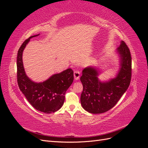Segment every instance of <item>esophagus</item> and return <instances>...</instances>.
<instances>
[{
	"label": "esophagus",
	"mask_w": 148,
	"mask_h": 148,
	"mask_svg": "<svg viewBox=\"0 0 148 148\" xmlns=\"http://www.w3.org/2000/svg\"><path fill=\"white\" fill-rule=\"evenodd\" d=\"M79 75H80L79 71H74V78L76 80H77V79H79Z\"/></svg>",
	"instance_id": "obj_1"
}]
</instances>
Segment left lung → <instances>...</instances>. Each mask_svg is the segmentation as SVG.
I'll return each instance as SVG.
<instances>
[{
	"mask_svg": "<svg viewBox=\"0 0 148 148\" xmlns=\"http://www.w3.org/2000/svg\"><path fill=\"white\" fill-rule=\"evenodd\" d=\"M121 56V68L117 77L102 83L97 78V70L88 67L83 70L80 80L83 89L81 104L84 109L91 114H101L112 108L127 91L132 79V57L124 41L117 49Z\"/></svg>",
	"mask_w": 148,
	"mask_h": 148,
	"instance_id": "left-lung-1",
	"label": "left lung"
}]
</instances>
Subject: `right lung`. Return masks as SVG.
Returning a JSON list of instances; mask_svg holds the SVG:
<instances>
[{"label": "right lung", "instance_id": "right-lung-1", "mask_svg": "<svg viewBox=\"0 0 148 148\" xmlns=\"http://www.w3.org/2000/svg\"><path fill=\"white\" fill-rule=\"evenodd\" d=\"M32 36L21 44L17 54V82L20 91L34 108L44 113L51 114L60 109L65 101V95L73 81V71L68 69L55 74L46 81L36 83L26 75L22 61V53Z\"/></svg>", "mask_w": 148, "mask_h": 148}]
</instances>
